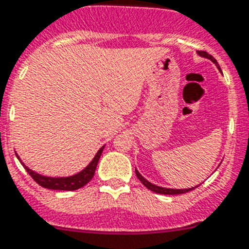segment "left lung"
I'll return each mask as SVG.
<instances>
[{"mask_svg":"<svg viewBox=\"0 0 249 249\" xmlns=\"http://www.w3.org/2000/svg\"><path fill=\"white\" fill-rule=\"evenodd\" d=\"M197 53L199 54L201 57H205V58H209V60H211V61L213 62V64H215V65L217 66V68H219V70H220L219 64H217V61H216L215 58L212 57L211 54L207 53V52H205V51H197ZM220 71H221V70H220ZM135 174H137V178H138L139 180L142 181V184H143V185H144L145 188H147V189L155 192V193H159V195H170V196H173V195H181V193H187V192L192 191V189H196V188L198 187V185H196V187L187 188V189H173V188L159 187V185H156V184H152V183H151V181H148V180H147V179H144V178H143L142 175H141V173H139V171L137 170V169H135Z\"/></svg>","mask_w":249,"mask_h":249,"instance_id":"obj_1","label":"left lung"}]
</instances>
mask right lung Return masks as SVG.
<instances>
[{
  "mask_svg": "<svg viewBox=\"0 0 249 249\" xmlns=\"http://www.w3.org/2000/svg\"><path fill=\"white\" fill-rule=\"evenodd\" d=\"M104 148L105 145H102V147L97 151L96 156L93 157L92 161H90L83 170L74 174V175H70V177H46V175H40V174L36 173V171L26 166L25 163L21 161V159H20L18 153L15 152V155L16 157H18V160L21 162V165L24 166V169L28 171V174H29L30 177L33 178L34 180L37 181V183L39 184V185H42L43 188L54 189V191H76V189L84 187L86 184H88L92 180V178L94 177V171H96L98 160H100L101 155L104 152Z\"/></svg>",
  "mask_w": 249,
  "mask_h": 249,
  "instance_id": "right-lung-1",
  "label": "right lung"
}]
</instances>
